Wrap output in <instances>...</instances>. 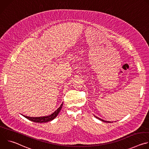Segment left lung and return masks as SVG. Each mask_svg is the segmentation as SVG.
Segmentation results:
<instances>
[{"label":"left lung","mask_w":149,"mask_h":149,"mask_svg":"<svg viewBox=\"0 0 149 149\" xmlns=\"http://www.w3.org/2000/svg\"><path fill=\"white\" fill-rule=\"evenodd\" d=\"M96 118H97L98 119H99L100 120H101V121H104V122H105V123H111V121H105V120H102V119H101V118H98V117H96V116H95Z\"/></svg>","instance_id":"obj_1"}]
</instances>
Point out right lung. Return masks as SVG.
I'll use <instances>...</instances> for the list:
<instances>
[{"instance_id":"right-lung-1","label":"right lung","mask_w":149,"mask_h":149,"mask_svg":"<svg viewBox=\"0 0 149 149\" xmlns=\"http://www.w3.org/2000/svg\"><path fill=\"white\" fill-rule=\"evenodd\" d=\"M62 105H63V103L60 105V107L54 113H53L52 114H51L48 116H44V117H28V116H24V115H23V116H24L27 119H28L32 121L35 122V123H47V122H48V121H50L54 120L58 116L59 111H61V109H62Z\"/></svg>"}]
</instances>
